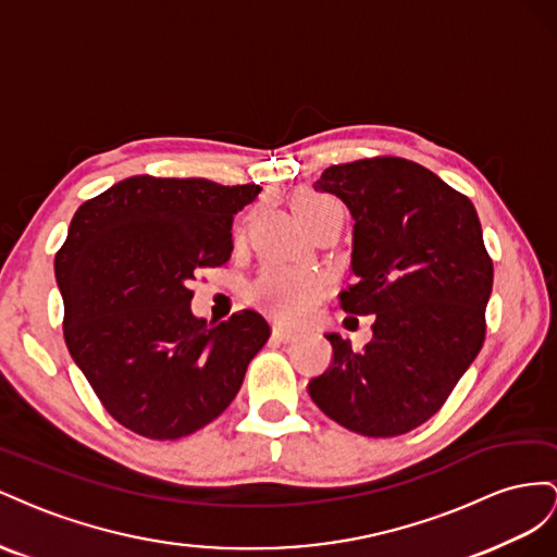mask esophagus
Returning a JSON list of instances; mask_svg holds the SVG:
<instances>
[{"instance_id":"obj_1","label":"esophagus","mask_w":557,"mask_h":557,"mask_svg":"<svg viewBox=\"0 0 557 557\" xmlns=\"http://www.w3.org/2000/svg\"><path fill=\"white\" fill-rule=\"evenodd\" d=\"M273 338L275 341H282V343H289V341H294L296 338V331L294 329H289V326H273Z\"/></svg>"}]
</instances>
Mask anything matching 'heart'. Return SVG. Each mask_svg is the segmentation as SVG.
Instances as JSON below:
<instances>
[{"instance_id":"1","label":"heart","mask_w":557,"mask_h":557,"mask_svg":"<svg viewBox=\"0 0 557 557\" xmlns=\"http://www.w3.org/2000/svg\"><path fill=\"white\" fill-rule=\"evenodd\" d=\"M331 210H343L341 202L331 196L317 194V190H300L294 198V212L304 221L322 216ZM326 292V282L322 275L312 273L308 268L284 265V263H270L263 265L257 280L251 282L249 298L253 304L268 310L270 314L280 317V320H300L308 314L317 300H320Z\"/></svg>"}]
</instances>
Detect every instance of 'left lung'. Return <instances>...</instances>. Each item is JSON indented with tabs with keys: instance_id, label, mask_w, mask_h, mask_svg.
Segmentation results:
<instances>
[{
	"instance_id": "1",
	"label": "left lung",
	"mask_w": 557,
	"mask_h": 557,
	"mask_svg": "<svg viewBox=\"0 0 557 557\" xmlns=\"http://www.w3.org/2000/svg\"><path fill=\"white\" fill-rule=\"evenodd\" d=\"M314 188L355 219L349 314H375L355 352L338 333L308 392L349 432L389 438L438 412L485 341L492 259L473 202L432 170L396 156L331 165Z\"/></svg>"
}]
</instances>
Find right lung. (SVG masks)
<instances>
[{
    "instance_id": "obj_1",
    "label": "right lung",
    "mask_w": 557,
    "mask_h": 557,
    "mask_svg": "<svg viewBox=\"0 0 557 557\" xmlns=\"http://www.w3.org/2000/svg\"><path fill=\"white\" fill-rule=\"evenodd\" d=\"M259 194L137 174L76 210L55 253L65 343L131 432L174 441L216 420L270 338L253 310L219 324L190 312V282L231 259L233 216Z\"/></svg>"
}]
</instances>
